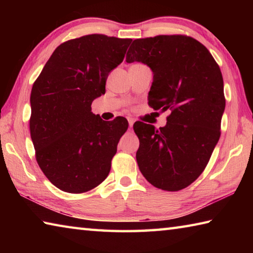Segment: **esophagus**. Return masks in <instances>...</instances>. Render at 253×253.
<instances>
[{
	"instance_id": "esophagus-1",
	"label": "esophagus",
	"mask_w": 253,
	"mask_h": 253,
	"mask_svg": "<svg viewBox=\"0 0 253 253\" xmlns=\"http://www.w3.org/2000/svg\"><path fill=\"white\" fill-rule=\"evenodd\" d=\"M134 123H135V119L134 118H128V124H129L130 129L132 128V125H134Z\"/></svg>"
}]
</instances>
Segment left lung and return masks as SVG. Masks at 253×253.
<instances>
[{"instance_id":"obj_1","label":"left lung","mask_w":253,"mask_h":253,"mask_svg":"<svg viewBox=\"0 0 253 253\" xmlns=\"http://www.w3.org/2000/svg\"><path fill=\"white\" fill-rule=\"evenodd\" d=\"M126 61L151 68L148 105L169 111L160 129L134 124L138 168L155 187L183 190L202 174L219 142L225 108L220 67L201 42L183 34L136 39Z\"/></svg>"}]
</instances>
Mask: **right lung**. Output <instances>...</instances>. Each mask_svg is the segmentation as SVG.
I'll list each match as a JSON object with an SVG mask.
<instances>
[{"instance_id":"add662e5","label":"right lung","mask_w":253,"mask_h":253,"mask_svg":"<svg viewBox=\"0 0 253 253\" xmlns=\"http://www.w3.org/2000/svg\"><path fill=\"white\" fill-rule=\"evenodd\" d=\"M131 39L88 34L60 44L31 90L30 134L46 178L63 192L84 193L108 176L128 128L124 117L105 122L91 102L106 91L109 72Z\"/></svg>"}]
</instances>
